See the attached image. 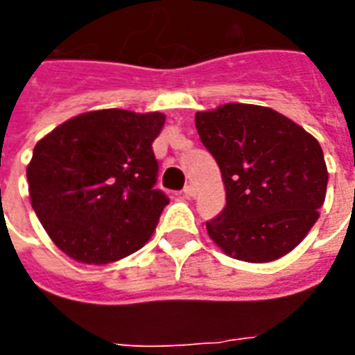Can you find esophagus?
<instances>
[{
	"label": "esophagus",
	"mask_w": 355,
	"mask_h": 355,
	"mask_svg": "<svg viewBox=\"0 0 355 355\" xmlns=\"http://www.w3.org/2000/svg\"><path fill=\"white\" fill-rule=\"evenodd\" d=\"M182 193H184V197H195V188L191 186V184H188V186L182 189Z\"/></svg>",
	"instance_id": "obj_1"
}]
</instances>
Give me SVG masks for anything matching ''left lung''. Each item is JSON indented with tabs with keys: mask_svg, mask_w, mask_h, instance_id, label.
Masks as SVG:
<instances>
[{
	"mask_svg": "<svg viewBox=\"0 0 355 355\" xmlns=\"http://www.w3.org/2000/svg\"><path fill=\"white\" fill-rule=\"evenodd\" d=\"M195 127L227 189L223 211L206 223L211 239L250 263L291 252L324 202L328 171L319 141L276 110L241 103L197 112Z\"/></svg>",
	"mask_w": 355,
	"mask_h": 355,
	"instance_id": "8db88e82",
	"label": "left lung"
}]
</instances>
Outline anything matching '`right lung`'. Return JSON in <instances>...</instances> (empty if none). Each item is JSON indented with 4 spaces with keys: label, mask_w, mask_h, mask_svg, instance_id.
<instances>
[{
    "label": "right lung",
    "mask_w": 355,
    "mask_h": 355,
    "mask_svg": "<svg viewBox=\"0 0 355 355\" xmlns=\"http://www.w3.org/2000/svg\"><path fill=\"white\" fill-rule=\"evenodd\" d=\"M166 116L119 108L80 114L40 139L27 167L31 205L62 252L83 263L141 248L169 202L156 189L153 141Z\"/></svg>",
    "instance_id": "add662e5"
}]
</instances>
